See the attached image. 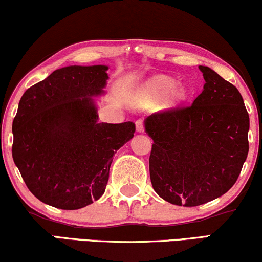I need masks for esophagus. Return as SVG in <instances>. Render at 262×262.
I'll use <instances>...</instances> for the list:
<instances>
[{
	"mask_svg": "<svg viewBox=\"0 0 262 262\" xmlns=\"http://www.w3.org/2000/svg\"><path fill=\"white\" fill-rule=\"evenodd\" d=\"M135 125H137V132L139 133H142L145 130V122L142 118H139V120L135 122Z\"/></svg>",
	"mask_w": 262,
	"mask_h": 262,
	"instance_id": "esophagus-1",
	"label": "esophagus"
}]
</instances>
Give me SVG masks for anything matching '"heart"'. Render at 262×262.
Wrapping results in <instances>:
<instances>
[{
	"mask_svg": "<svg viewBox=\"0 0 262 262\" xmlns=\"http://www.w3.org/2000/svg\"><path fill=\"white\" fill-rule=\"evenodd\" d=\"M167 92H169L167 97V104L169 106L179 104L186 98V91H185L184 85H175L174 79L167 77V76H156L151 78L142 89L141 105L151 106L156 99L162 97Z\"/></svg>",
	"mask_w": 262,
	"mask_h": 262,
	"instance_id": "b5f03b06",
	"label": "heart"
}]
</instances>
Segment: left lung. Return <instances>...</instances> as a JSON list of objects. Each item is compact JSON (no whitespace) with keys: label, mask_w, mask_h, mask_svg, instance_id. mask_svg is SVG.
Wrapping results in <instances>:
<instances>
[{"label":"left lung","mask_w":262,"mask_h":262,"mask_svg":"<svg viewBox=\"0 0 262 262\" xmlns=\"http://www.w3.org/2000/svg\"><path fill=\"white\" fill-rule=\"evenodd\" d=\"M205 84L188 106L156 112L145 121L154 140V190L175 205L196 207L233 186L249 151V115L241 93L208 66Z\"/></svg>","instance_id":"left-lung-1"}]
</instances>
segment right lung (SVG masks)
Returning <instances> with one entry per match:
<instances>
[{
    "label": "right lung",
    "instance_id": "obj_1",
    "mask_svg": "<svg viewBox=\"0 0 262 262\" xmlns=\"http://www.w3.org/2000/svg\"><path fill=\"white\" fill-rule=\"evenodd\" d=\"M107 66H66L26 89L13 120V161L43 203L75 210L102 196L116 151L134 137L133 122L98 123L93 98Z\"/></svg>",
    "mask_w": 262,
    "mask_h": 262
}]
</instances>
